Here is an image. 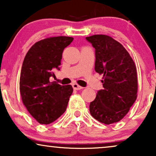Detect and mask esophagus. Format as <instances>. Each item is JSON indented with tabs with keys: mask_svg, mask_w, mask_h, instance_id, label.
<instances>
[{
	"mask_svg": "<svg viewBox=\"0 0 156 156\" xmlns=\"http://www.w3.org/2000/svg\"><path fill=\"white\" fill-rule=\"evenodd\" d=\"M72 87H73V89H74V90H80V89H84V87L80 86V85L77 84H72Z\"/></svg>",
	"mask_w": 156,
	"mask_h": 156,
	"instance_id": "34e87169",
	"label": "esophagus"
}]
</instances>
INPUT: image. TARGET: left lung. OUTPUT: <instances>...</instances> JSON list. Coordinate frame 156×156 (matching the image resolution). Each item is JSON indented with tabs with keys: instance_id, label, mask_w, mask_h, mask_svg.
I'll return each instance as SVG.
<instances>
[{
	"instance_id": "left-lung-1",
	"label": "left lung",
	"mask_w": 156,
	"mask_h": 156,
	"mask_svg": "<svg viewBox=\"0 0 156 156\" xmlns=\"http://www.w3.org/2000/svg\"><path fill=\"white\" fill-rule=\"evenodd\" d=\"M95 48V71L103 74L104 89L89 105L91 116L104 124L121 121L137 98L135 63L122 44L105 35L87 37Z\"/></svg>"
}]
</instances>
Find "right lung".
<instances>
[{
	"label": "right lung",
	"instance_id": "1",
	"mask_svg": "<svg viewBox=\"0 0 156 156\" xmlns=\"http://www.w3.org/2000/svg\"><path fill=\"white\" fill-rule=\"evenodd\" d=\"M74 38L48 37L35 42L25 55L21 68L20 91L30 114L41 124H49L61 116L73 92L71 85L50 82L55 68L59 69L64 49Z\"/></svg>",
	"mask_w": 156,
	"mask_h": 156
}]
</instances>
